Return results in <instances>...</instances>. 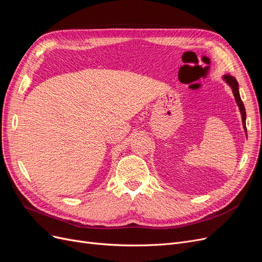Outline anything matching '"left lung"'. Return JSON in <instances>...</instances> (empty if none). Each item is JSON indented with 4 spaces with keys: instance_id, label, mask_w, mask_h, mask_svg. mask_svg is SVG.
<instances>
[{
    "instance_id": "obj_1",
    "label": "left lung",
    "mask_w": 262,
    "mask_h": 262,
    "mask_svg": "<svg viewBox=\"0 0 262 262\" xmlns=\"http://www.w3.org/2000/svg\"><path fill=\"white\" fill-rule=\"evenodd\" d=\"M223 79L229 83V85L231 86L232 90H233V94H234V97H235V100H236V103H237L239 110H241V114H242V120H243V125H244V129L245 132H247V128H246V111H245V106H244V103L243 101L241 99V96H239V90H238V82L237 80H236L235 77H233V76L226 74L224 75Z\"/></svg>"
}]
</instances>
